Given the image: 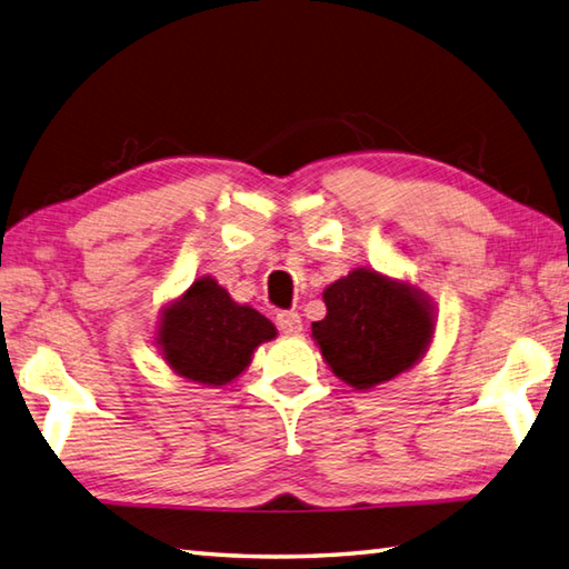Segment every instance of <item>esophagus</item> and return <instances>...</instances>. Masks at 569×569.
<instances>
[{
  "instance_id": "34e87169",
  "label": "esophagus",
  "mask_w": 569,
  "mask_h": 569,
  "mask_svg": "<svg viewBox=\"0 0 569 569\" xmlns=\"http://www.w3.org/2000/svg\"><path fill=\"white\" fill-rule=\"evenodd\" d=\"M277 325H280L284 335L297 337L299 331H302V317H299L297 312H280L277 315Z\"/></svg>"
}]
</instances>
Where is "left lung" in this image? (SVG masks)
I'll list each match as a JSON object with an SVG mask.
<instances>
[{"label": "left lung", "instance_id": "obj_1", "mask_svg": "<svg viewBox=\"0 0 569 569\" xmlns=\"http://www.w3.org/2000/svg\"><path fill=\"white\" fill-rule=\"evenodd\" d=\"M327 317L312 325L321 359L339 381L371 391L426 357L438 312L423 289L371 267L353 270L325 292Z\"/></svg>", "mask_w": 569, "mask_h": 569}]
</instances>
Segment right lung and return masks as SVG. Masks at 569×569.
Instances as JSON below:
<instances>
[{
	"instance_id": "add662e5",
	"label": "right lung",
	"mask_w": 569,
	"mask_h": 569,
	"mask_svg": "<svg viewBox=\"0 0 569 569\" xmlns=\"http://www.w3.org/2000/svg\"><path fill=\"white\" fill-rule=\"evenodd\" d=\"M274 337L270 319L250 305L234 302L216 277L202 274L160 307L153 347L178 377L222 389L238 381L257 347Z\"/></svg>"
}]
</instances>
